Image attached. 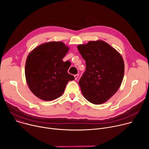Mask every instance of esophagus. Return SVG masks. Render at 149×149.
Returning a JSON list of instances; mask_svg holds the SVG:
<instances>
[{"label": "esophagus", "instance_id": "obj_1", "mask_svg": "<svg viewBox=\"0 0 149 149\" xmlns=\"http://www.w3.org/2000/svg\"><path fill=\"white\" fill-rule=\"evenodd\" d=\"M78 77H79V74H76V75H74V77H75V80H77V79H78Z\"/></svg>", "mask_w": 149, "mask_h": 149}]
</instances>
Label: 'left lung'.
Masks as SVG:
<instances>
[{
	"label": "left lung",
	"instance_id": "1",
	"mask_svg": "<svg viewBox=\"0 0 149 149\" xmlns=\"http://www.w3.org/2000/svg\"><path fill=\"white\" fill-rule=\"evenodd\" d=\"M77 49L86 64L78 82L83 95L94 104L107 101L123 81L124 63L121 55L101 40L79 45Z\"/></svg>",
	"mask_w": 149,
	"mask_h": 149
}]
</instances>
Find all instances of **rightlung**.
<instances>
[{
    "mask_svg": "<svg viewBox=\"0 0 149 149\" xmlns=\"http://www.w3.org/2000/svg\"><path fill=\"white\" fill-rule=\"evenodd\" d=\"M69 49L62 42H50L40 45L28 55L26 79L38 98L54 100L62 95L68 81L75 79L68 73L70 66L62 61Z\"/></svg>",
    "mask_w": 149,
    "mask_h": 149,
    "instance_id": "1",
    "label": "right lung"
}]
</instances>
